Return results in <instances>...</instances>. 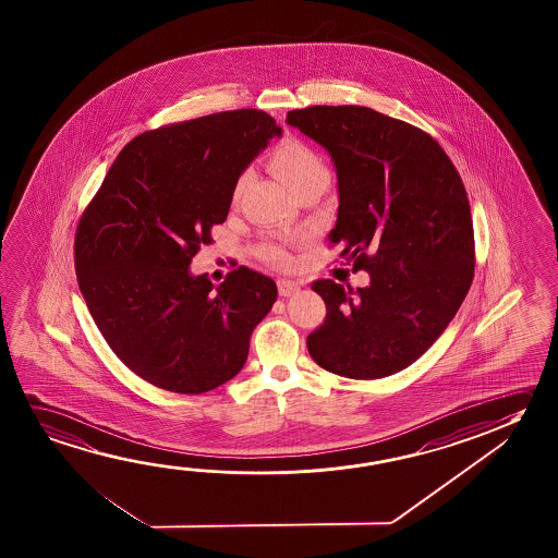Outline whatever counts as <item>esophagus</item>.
Returning <instances> with one entry per match:
<instances>
[{"label":"esophagus","instance_id":"1","mask_svg":"<svg viewBox=\"0 0 558 558\" xmlns=\"http://www.w3.org/2000/svg\"><path fill=\"white\" fill-rule=\"evenodd\" d=\"M300 283L293 282V280H278V293L282 295V298H290L293 293L300 292Z\"/></svg>","mask_w":558,"mask_h":558}]
</instances>
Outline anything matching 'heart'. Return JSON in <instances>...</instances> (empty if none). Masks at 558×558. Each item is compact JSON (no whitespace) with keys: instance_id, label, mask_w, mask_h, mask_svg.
Instances as JSON below:
<instances>
[{"instance_id":"heart-1","label":"heart","mask_w":558,"mask_h":558,"mask_svg":"<svg viewBox=\"0 0 558 558\" xmlns=\"http://www.w3.org/2000/svg\"><path fill=\"white\" fill-rule=\"evenodd\" d=\"M270 165L290 191H295L303 184H327L329 181V169L323 157L310 144L295 137H288L276 147Z\"/></svg>"}]
</instances>
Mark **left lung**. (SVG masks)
<instances>
[{
    "mask_svg": "<svg viewBox=\"0 0 558 558\" xmlns=\"http://www.w3.org/2000/svg\"><path fill=\"white\" fill-rule=\"evenodd\" d=\"M286 122L325 147L337 167L340 256L369 275L352 290L317 280L327 317L307 337L330 374L379 379L411 366L446 330L475 275L465 186L424 130L367 107H307Z\"/></svg>",
    "mask_w": 558,
    "mask_h": 558,
    "instance_id": "8db88e82",
    "label": "left lung"
}]
</instances>
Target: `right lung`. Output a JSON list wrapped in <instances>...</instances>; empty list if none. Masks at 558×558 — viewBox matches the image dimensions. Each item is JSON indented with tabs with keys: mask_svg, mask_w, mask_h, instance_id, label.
Wrapping results in <instances>:
<instances>
[{
	"mask_svg": "<svg viewBox=\"0 0 558 558\" xmlns=\"http://www.w3.org/2000/svg\"><path fill=\"white\" fill-rule=\"evenodd\" d=\"M265 110L216 112L124 146L75 231V275L112 352L165 391H211L243 369L272 278L247 266L220 286L189 266L228 218L239 177L280 136Z\"/></svg>",
	"mask_w": 558,
	"mask_h": 558,
	"instance_id": "obj_1",
	"label": "right lung"
}]
</instances>
